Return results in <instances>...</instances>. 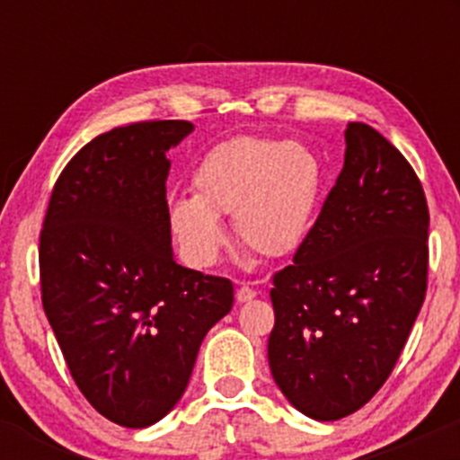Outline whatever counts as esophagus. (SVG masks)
I'll return each instance as SVG.
<instances>
[{
    "label": "esophagus",
    "mask_w": 460,
    "mask_h": 460,
    "mask_svg": "<svg viewBox=\"0 0 460 460\" xmlns=\"http://www.w3.org/2000/svg\"><path fill=\"white\" fill-rule=\"evenodd\" d=\"M258 296L256 289H252L249 285H240L238 289H235V300L238 303H249V300H253Z\"/></svg>",
    "instance_id": "1"
}]
</instances>
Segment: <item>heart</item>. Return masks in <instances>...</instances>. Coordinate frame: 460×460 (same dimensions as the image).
Here are the masks:
<instances>
[{"instance_id": "b5f03b06", "label": "heart", "mask_w": 460, "mask_h": 460, "mask_svg": "<svg viewBox=\"0 0 460 460\" xmlns=\"http://www.w3.org/2000/svg\"><path fill=\"white\" fill-rule=\"evenodd\" d=\"M324 187V164L312 146L264 136L217 142L191 175L193 196L169 202V226L180 252L196 267H208L226 244L220 217L249 252L285 258L312 234Z\"/></svg>"}]
</instances>
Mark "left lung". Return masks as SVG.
Masks as SVG:
<instances>
[{
    "label": "left lung",
    "instance_id": "left-lung-1",
    "mask_svg": "<svg viewBox=\"0 0 460 460\" xmlns=\"http://www.w3.org/2000/svg\"><path fill=\"white\" fill-rule=\"evenodd\" d=\"M345 166L294 264L273 276L269 367L287 401L338 420L392 374L428 289L423 187L392 142L345 131Z\"/></svg>",
    "mask_w": 460,
    "mask_h": 460
}]
</instances>
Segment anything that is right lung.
Listing matches in <instances>:
<instances>
[{
    "mask_svg": "<svg viewBox=\"0 0 460 460\" xmlns=\"http://www.w3.org/2000/svg\"><path fill=\"white\" fill-rule=\"evenodd\" d=\"M184 119L113 128L55 182L40 235L41 303L64 360L104 419L142 429L182 398L208 329L234 305L226 278L175 262L166 151Z\"/></svg>",
    "mask_w": 460,
    "mask_h": 460,
    "instance_id": "obj_1",
    "label": "right lung"
}]
</instances>
